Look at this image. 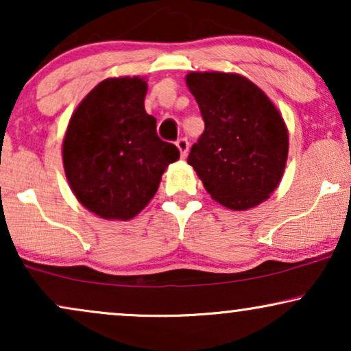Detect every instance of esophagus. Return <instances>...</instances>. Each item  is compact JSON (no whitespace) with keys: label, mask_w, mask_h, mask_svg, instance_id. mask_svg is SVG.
Here are the masks:
<instances>
[{"label":"esophagus","mask_w":351,"mask_h":351,"mask_svg":"<svg viewBox=\"0 0 351 351\" xmlns=\"http://www.w3.org/2000/svg\"><path fill=\"white\" fill-rule=\"evenodd\" d=\"M176 147H178V150H180V154H181V157H186V155H188V150H189V143H188V139H186V137H180L178 141H176Z\"/></svg>","instance_id":"obj_1"}]
</instances>
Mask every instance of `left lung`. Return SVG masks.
<instances>
[{"label": "left lung", "instance_id": "obj_1", "mask_svg": "<svg viewBox=\"0 0 351 351\" xmlns=\"http://www.w3.org/2000/svg\"><path fill=\"white\" fill-rule=\"evenodd\" d=\"M206 130L188 163L210 197L232 210L264 202L280 183L288 158V130L272 100L234 73H189Z\"/></svg>", "mask_w": 351, "mask_h": 351}]
</instances>
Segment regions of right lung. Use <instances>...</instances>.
Here are the masks:
<instances>
[{"label": "right lung", "instance_id": "add662e5", "mask_svg": "<svg viewBox=\"0 0 351 351\" xmlns=\"http://www.w3.org/2000/svg\"><path fill=\"white\" fill-rule=\"evenodd\" d=\"M145 77H108L74 110L63 139L69 188L105 220H131L157 193L163 171L180 158L157 136L144 108Z\"/></svg>", "mask_w": 351, "mask_h": 351}]
</instances>
